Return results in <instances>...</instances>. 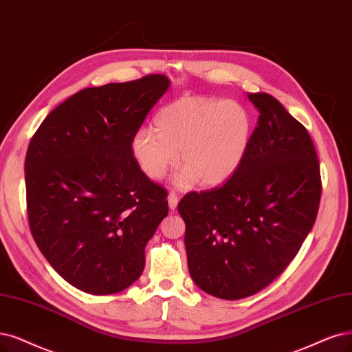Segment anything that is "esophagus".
Listing matches in <instances>:
<instances>
[{
	"instance_id": "obj_1",
	"label": "esophagus",
	"mask_w": 352,
	"mask_h": 352,
	"mask_svg": "<svg viewBox=\"0 0 352 352\" xmlns=\"http://www.w3.org/2000/svg\"><path fill=\"white\" fill-rule=\"evenodd\" d=\"M178 194L175 192V191H171L168 194V206H169V209L171 210H175L177 209V204H178Z\"/></svg>"
}]
</instances>
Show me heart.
Wrapping results in <instances>:
<instances>
[{"instance_id": "1", "label": "heart", "mask_w": 352, "mask_h": 352, "mask_svg": "<svg viewBox=\"0 0 352 352\" xmlns=\"http://www.w3.org/2000/svg\"><path fill=\"white\" fill-rule=\"evenodd\" d=\"M252 136L251 117L241 104L200 96L181 97L160 110L155 130L142 127L132 153L142 173L161 179L177 162L178 187L223 184L242 165Z\"/></svg>"}]
</instances>
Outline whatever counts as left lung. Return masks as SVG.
Here are the masks:
<instances>
[{"label":"left lung","instance_id":"8db88e82","mask_svg":"<svg viewBox=\"0 0 352 352\" xmlns=\"http://www.w3.org/2000/svg\"><path fill=\"white\" fill-rule=\"evenodd\" d=\"M248 98L259 116L238 171L178 203L190 276L225 300L261 292L289 267L315 225L322 194L307 129L272 96Z\"/></svg>","mask_w":352,"mask_h":352}]
</instances>
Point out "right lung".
<instances>
[{
    "label": "right lung",
    "mask_w": 352,
    "mask_h": 352,
    "mask_svg": "<svg viewBox=\"0 0 352 352\" xmlns=\"http://www.w3.org/2000/svg\"><path fill=\"white\" fill-rule=\"evenodd\" d=\"M160 74L85 88L52 110L25 153L29 226L58 274L113 294L145 268V246L168 214L166 190L142 173L132 138L168 89Z\"/></svg>",
    "instance_id": "right-lung-1"
}]
</instances>
